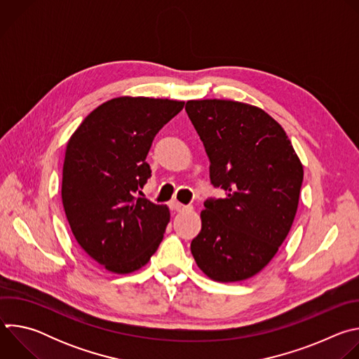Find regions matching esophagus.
Returning a JSON list of instances; mask_svg holds the SVG:
<instances>
[{
	"instance_id": "34e87169",
	"label": "esophagus",
	"mask_w": 359,
	"mask_h": 359,
	"mask_svg": "<svg viewBox=\"0 0 359 359\" xmlns=\"http://www.w3.org/2000/svg\"><path fill=\"white\" fill-rule=\"evenodd\" d=\"M170 208H172V210H175V212H183V210L187 209L186 206H183L182 203H179V201H176V200L170 201Z\"/></svg>"
}]
</instances>
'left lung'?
Here are the masks:
<instances>
[{
    "instance_id": "8db88e82",
    "label": "left lung",
    "mask_w": 359,
    "mask_h": 359,
    "mask_svg": "<svg viewBox=\"0 0 359 359\" xmlns=\"http://www.w3.org/2000/svg\"><path fill=\"white\" fill-rule=\"evenodd\" d=\"M186 112L210 161V180L226 191L208 200L190 250L217 283L259 274L284 243L299 200L304 169L281 125L237 100H187Z\"/></svg>"
}]
</instances>
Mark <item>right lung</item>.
<instances>
[{"label": "right lung", "instance_id": "right-lung-1", "mask_svg": "<svg viewBox=\"0 0 359 359\" xmlns=\"http://www.w3.org/2000/svg\"><path fill=\"white\" fill-rule=\"evenodd\" d=\"M183 100L119 96L93 109L67 143L62 204L72 234L97 264L115 274L146 266L170 212L136 197L150 176L147 151Z\"/></svg>", "mask_w": 359, "mask_h": 359}]
</instances>
